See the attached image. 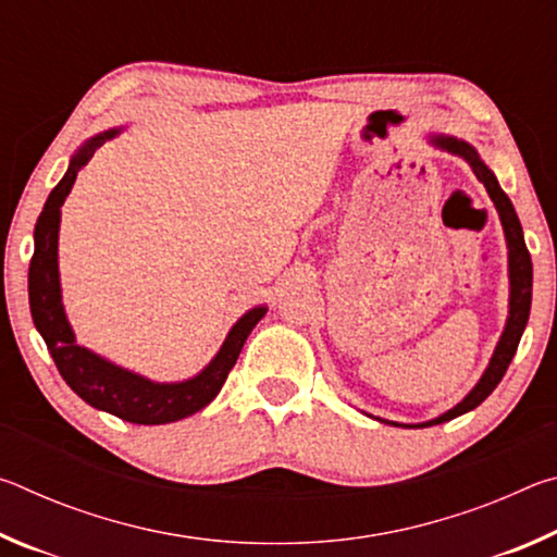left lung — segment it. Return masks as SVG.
Instances as JSON below:
<instances>
[{
	"label": "left lung",
	"instance_id": "obj_1",
	"mask_svg": "<svg viewBox=\"0 0 557 557\" xmlns=\"http://www.w3.org/2000/svg\"><path fill=\"white\" fill-rule=\"evenodd\" d=\"M435 145L449 149V152L465 157L467 162L471 164V169H474V174H476L479 182L486 186V191H488V196H492V201L496 203V211H498V215H502V223H504V231H506V240H508V272H511V309H508V322H506L502 342H498L492 363H488V369L482 375V381L476 383V388L471 391L467 398L457 405V408H451L449 412L440 414V418L430 420V422H422V425H414V428L440 425V422H447L451 418H457V414H461V412L474 410L476 405H482L488 398V395H492V391L496 388V385L502 383L504 373L508 369V363H511V358H513L516 348H518V342H521V334H523V329L528 324V314H531V289H533V262H531V252H528V248H525L521 221H518L511 199H508V196L504 194V188L498 186L496 176L488 172L482 159H479V154L467 143H457V139H451V137H435Z\"/></svg>",
	"mask_w": 557,
	"mask_h": 557
}]
</instances>
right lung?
<instances>
[{"label": "right lung", "mask_w": 557, "mask_h": 557, "mask_svg": "<svg viewBox=\"0 0 557 557\" xmlns=\"http://www.w3.org/2000/svg\"><path fill=\"white\" fill-rule=\"evenodd\" d=\"M110 137H115V129L92 137L71 159L69 172L55 184L39 221H36L34 256L29 265L32 317L46 346H49L55 369L63 375V381L71 385L73 393H78L92 408L106 410L120 420L135 422V425H164V422H176L199 412L219 395L221 385L228 379L235 361H238L245 338L252 332V326L265 317L268 309H250L225 336L219 356L196 379L184 383H152L143 375L108 363L106 358L75 344L69 319L63 314L59 260H55V256H59L61 206L71 191L75 176L88 164L92 152Z\"/></svg>", "instance_id": "right-lung-1"}]
</instances>
